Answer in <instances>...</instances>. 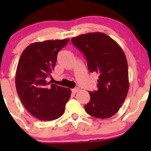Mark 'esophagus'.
<instances>
[{"label":"esophagus","mask_w":151,"mask_h":151,"mask_svg":"<svg viewBox=\"0 0 151 151\" xmlns=\"http://www.w3.org/2000/svg\"><path fill=\"white\" fill-rule=\"evenodd\" d=\"M79 88H77V87H76V88H74V89L71 90V91H72V93H77L79 91Z\"/></svg>","instance_id":"1"}]
</instances>
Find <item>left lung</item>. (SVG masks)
<instances>
[{
  "label": "left lung",
  "instance_id": "obj_1",
  "mask_svg": "<svg viewBox=\"0 0 151 151\" xmlns=\"http://www.w3.org/2000/svg\"><path fill=\"white\" fill-rule=\"evenodd\" d=\"M84 54L91 72L99 74L97 91H89L91 100L85 109L88 115L108 118L118 112L129 91L126 55L115 41L104 33H89L71 39Z\"/></svg>",
  "mask_w": 151,
  "mask_h": 151
}]
</instances>
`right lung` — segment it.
I'll return each mask as SVG.
<instances>
[{
  "instance_id": "obj_1",
  "label": "right lung",
  "mask_w": 151,
  "mask_h": 151,
  "mask_svg": "<svg viewBox=\"0 0 151 151\" xmlns=\"http://www.w3.org/2000/svg\"><path fill=\"white\" fill-rule=\"evenodd\" d=\"M68 41L66 39L30 44L18 62L17 92L27 110L42 121L60 118L71 97V90L48 81L55 66L58 53Z\"/></svg>"
}]
</instances>
